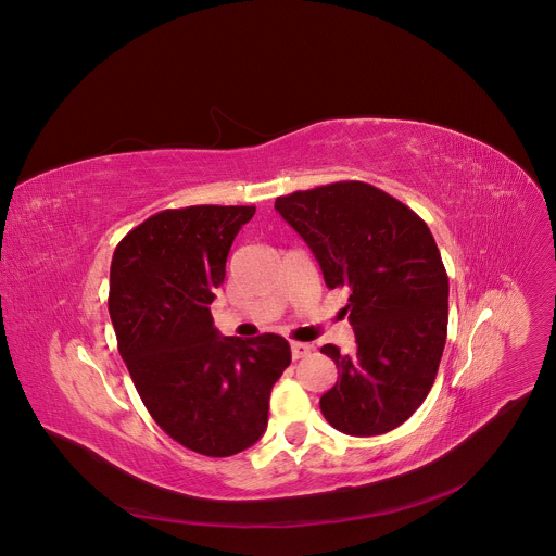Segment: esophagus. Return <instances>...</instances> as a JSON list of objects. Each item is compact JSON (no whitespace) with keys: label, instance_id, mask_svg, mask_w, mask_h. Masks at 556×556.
<instances>
[{"label":"esophagus","instance_id":"34e87169","mask_svg":"<svg viewBox=\"0 0 556 556\" xmlns=\"http://www.w3.org/2000/svg\"><path fill=\"white\" fill-rule=\"evenodd\" d=\"M290 351H292V359H299V357L307 355L312 351V346L305 342H290Z\"/></svg>","mask_w":556,"mask_h":556}]
</instances>
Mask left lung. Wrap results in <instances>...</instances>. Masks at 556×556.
Here are the masks:
<instances>
[{
  "label": "left lung",
  "mask_w": 556,
  "mask_h": 556,
  "mask_svg": "<svg viewBox=\"0 0 556 556\" xmlns=\"http://www.w3.org/2000/svg\"><path fill=\"white\" fill-rule=\"evenodd\" d=\"M275 210L305 240L329 290L346 288L355 351L325 344L338 382L323 417L351 437L402 426L428 397L447 338V273L428 225L362 180L279 197Z\"/></svg>",
  "instance_id": "obj_1"
}]
</instances>
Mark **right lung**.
<instances>
[{
	"label": "right lung",
	"mask_w": 556,
	"mask_h": 556,
	"mask_svg": "<svg viewBox=\"0 0 556 556\" xmlns=\"http://www.w3.org/2000/svg\"><path fill=\"white\" fill-rule=\"evenodd\" d=\"M253 214V205L159 212L126 233L111 262L109 314L143 406L176 443L214 458L260 441L292 357L277 333L242 340L214 327V288Z\"/></svg>",
	"instance_id": "right-lung-1"
}]
</instances>
